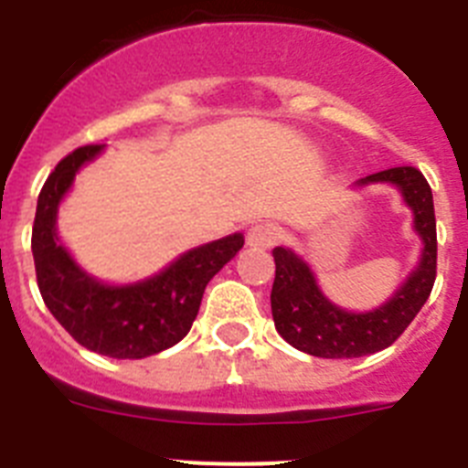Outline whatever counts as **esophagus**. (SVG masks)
<instances>
[{
  "mask_svg": "<svg viewBox=\"0 0 468 468\" xmlns=\"http://www.w3.org/2000/svg\"><path fill=\"white\" fill-rule=\"evenodd\" d=\"M276 239H279V229L271 222H258L246 234V243L255 250H267V248L274 246Z\"/></svg>",
  "mask_w": 468,
  "mask_h": 468,
  "instance_id": "obj_1",
  "label": "esophagus"
}]
</instances>
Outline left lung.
Returning <instances> with one entry per match:
<instances>
[{"label": "left lung", "mask_w": 468, "mask_h": 468, "mask_svg": "<svg viewBox=\"0 0 468 468\" xmlns=\"http://www.w3.org/2000/svg\"><path fill=\"white\" fill-rule=\"evenodd\" d=\"M388 185L412 213L420 239V260L408 279L382 304L351 312L335 304L318 285L316 274L292 248L276 246V279L271 285V316L279 335L295 349L318 358H358L394 345L429 300L436 281V215L433 194L417 168L400 166L361 177L354 187Z\"/></svg>", "instance_id": "1"}]
</instances>
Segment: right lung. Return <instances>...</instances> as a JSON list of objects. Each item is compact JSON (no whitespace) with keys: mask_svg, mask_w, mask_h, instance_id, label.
I'll list each match as a JSON object with an SVG mask.
<instances>
[{"mask_svg":"<svg viewBox=\"0 0 468 468\" xmlns=\"http://www.w3.org/2000/svg\"><path fill=\"white\" fill-rule=\"evenodd\" d=\"M105 144L65 156L37 198L32 255L39 292L56 321L86 349L110 358H144L177 345L192 328L206 285L243 248V234L189 248L164 270L131 283L95 279L58 237V208Z\"/></svg>","mask_w":468,"mask_h":468,"instance_id":"obj_1","label":"right lung"}]
</instances>
